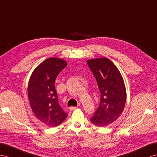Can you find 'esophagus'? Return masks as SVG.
Returning a JSON list of instances; mask_svg holds the SVG:
<instances>
[{"mask_svg":"<svg viewBox=\"0 0 157 157\" xmlns=\"http://www.w3.org/2000/svg\"><path fill=\"white\" fill-rule=\"evenodd\" d=\"M76 109H77V107H70V110H71V111H74Z\"/></svg>","mask_w":157,"mask_h":157,"instance_id":"1","label":"esophagus"}]
</instances>
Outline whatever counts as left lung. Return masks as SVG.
<instances>
[{
	"label": "left lung",
	"instance_id": "obj_1",
	"mask_svg": "<svg viewBox=\"0 0 157 157\" xmlns=\"http://www.w3.org/2000/svg\"><path fill=\"white\" fill-rule=\"evenodd\" d=\"M87 63L97 80L101 94L99 107L90 121L96 126L105 127L123 113L127 99L125 85L121 74L110 59H90Z\"/></svg>",
	"mask_w": 157,
	"mask_h": 157
}]
</instances>
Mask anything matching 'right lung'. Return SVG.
I'll use <instances>...</instances> for the list:
<instances>
[{
	"mask_svg": "<svg viewBox=\"0 0 157 157\" xmlns=\"http://www.w3.org/2000/svg\"><path fill=\"white\" fill-rule=\"evenodd\" d=\"M67 65L65 60L50 58L44 60L32 73L28 85V98L34 116L48 127L61 124L67 114L59 106L54 82Z\"/></svg>",
	"mask_w": 157,
	"mask_h": 157,
	"instance_id": "add662e5",
	"label": "right lung"
}]
</instances>
